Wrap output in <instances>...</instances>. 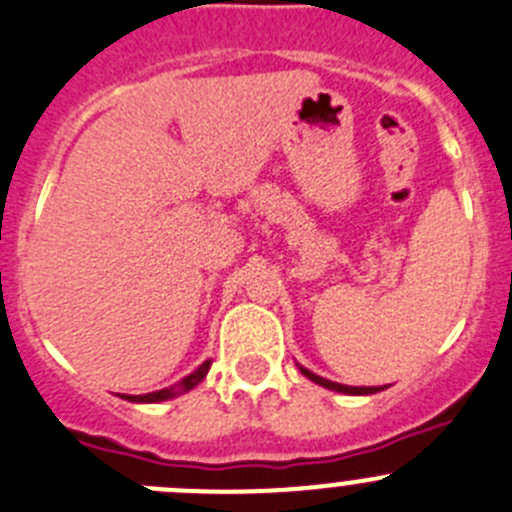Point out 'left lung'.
I'll use <instances>...</instances> for the list:
<instances>
[{
	"mask_svg": "<svg viewBox=\"0 0 512 512\" xmlns=\"http://www.w3.org/2000/svg\"><path fill=\"white\" fill-rule=\"evenodd\" d=\"M299 369H301V374H304V377L311 379V382L321 384V387H326V389H334V392H344V394H374V392H379V389H382V387H347V384H339V382H332V379L319 377V374L309 372V369H304V367H299Z\"/></svg>",
	"mask_w": 512,
	"mask_h": 512,
	"instance_id": "8db88e82",
	"label": "left lung"
}]
</instances>
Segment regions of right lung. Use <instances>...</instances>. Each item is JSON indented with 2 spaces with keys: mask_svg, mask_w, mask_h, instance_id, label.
Returning <instances> with one entry per match:
<instances>
[{
  "mask_svg": "<svg viewBox=\"0 0 512 512\" xmlns=\"http://www.w3.org/2000/svg\"><path fill=\"white\" fill-rule=\"evenodd\" d=\"M208 369H211V362H203L196 372L188 374L186 379H180L175 387L160 389V392H150V394H123V399H128V402H163V399H170V397H175V394L188 392V389L196 387V384L206 377Z\"/></svg>",
  "mask_w": 512,
  "mask_h": 512,
  "instance_id": "right-lung-1",
  "label": "right lung"
}]
</instances>
